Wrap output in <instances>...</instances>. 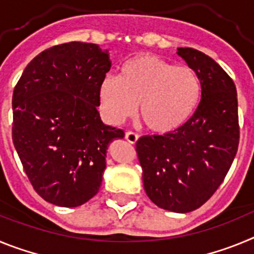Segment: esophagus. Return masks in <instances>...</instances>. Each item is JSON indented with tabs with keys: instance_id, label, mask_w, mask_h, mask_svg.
<instances>
[{
	"instance_id": "34e87169",
	"label": "esophagus",
	"mask_w": 254,
	"mask_h": 254,
	"mask_svg": "<svg viewBox=\"0 0 254 254\" xmlns=\"http://www.w3.org/2000/svg\"><path fill=\"white\" fill-rule=\"evenodd\" d=\"M126 140L128 141L129 143H136L138 140V134L134 133V132H132V131L126 132Z\"/></svg>"
}]
</instances>
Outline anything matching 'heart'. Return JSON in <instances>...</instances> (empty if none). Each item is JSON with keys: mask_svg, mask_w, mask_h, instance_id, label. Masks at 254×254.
<instances>
[{"mask_svg": "<svg viewBox=\"0 0 254 254\" xmlns=\"http://www.w3.org/2000/svg\"><path fill=\"white\" fill-rule=\"evenodd\" d=\"M103 116L120 123L136 114L154 133L178 131L196 113L202 84L194 69L152 55H138L121 66L120 77L107 75L99 85Z\"/></svg>", "mask_w": 254, "mask_h": 254, "instance_id": "obj_1", "label": "heart"}]
</instances>
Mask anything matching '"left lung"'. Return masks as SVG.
Masks as SVG:
<instances>
[{
    "label": "left lung",
    "mask_w": 254,
    "mask_h": 254,
    "mask_svg": "<svg viewBox=\"0 0 254 254\" xmlns=\"http://www.w3.org/2000/svg\"><path fill=\"white\" fill-rule=\"evenodd\" d=\"M177 55L196 71L202 98L193 117L169 134L136 143L145 192L156 206L186 214L201 207L223 183L239 143L237 89L217 62L193 48Z\"/></svg>",
    "instance_id": "left-lung-1"
}]
</instances>
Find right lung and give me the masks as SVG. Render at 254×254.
I'll list each match as a JSON object with an SVG mask.
<instances>
[{
	"label": "right lung",
	"mask_w": 254,
	"mask_h": 254,
	"mask_svg": "<svg viewBox=\"0 0 254 254\" xmlns=\"http://www.w3.org/2000/svg\"><path fill=\"white\" fill-rule=\"evenodd\" d=\"M108 49L71 42L46 49L25 67L12 95V141L29 181L47 202L77 207L93 198L107 150L125 132L103 123L99 85Z\"/></svg>",
	"instance_id": "obj_1"
}]
</instances>
